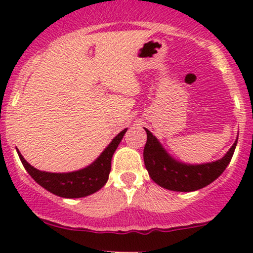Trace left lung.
I'll return each instance as SVG.
<instances>
[{"label":"left lung","instance_id":"1","mask_svg":"<svg viewBox=\"0 0 253 253\" xmlns=\"http://www.w3.org/2000/svg\"><path fill=\"white\" fill-rule=\"evenodd\" d=\"M146 130L147 141L144 147V163L152 181L165 189L173 191H194L211 184L227 168L236 150L237 141L219 161L213 163L187 165L176 162L165 152V150L152 135Z\"/></svg>","mask_w":253,"mask_h":253}]
</instances>
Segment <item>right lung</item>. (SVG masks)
<instances>
[{"mask_svg":"<svg viewBox=\"0 0 253 253\" xmlns=\"http://www.w3.org/2000/svg\"><path fill=\"white\" fill-rule=\"evenodd\" d=\"M126 130L127 129H124L113 139L112 143L94 163L74 172L52 173L40 171L28 164L19 150L16 151L25 169L38 184L54 195L66 197V199H78V197H84L96 193L108 181L110 167H112V157Z\"/></svg>","mask_w":253,"mask_h":253,"instance_id":"right-lung-1","label":"right lung"}]
</instances>
